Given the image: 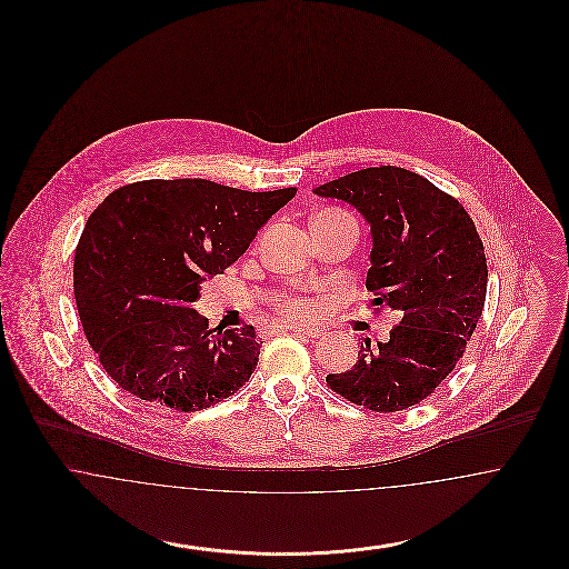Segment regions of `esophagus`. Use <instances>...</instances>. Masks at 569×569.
Masks as SVG:
<instances>
[{"label":"esophagus","mask_w":569,"mask_h":569,"mask_svg":"<svg viewBox=\"0 0 569 569\" xmlns=\"http://www.w3.org/2000/svg\"><path fill=\"white\" fill-rule=\"evenodd\" d=\"M290 330H295L298 335H305V337H311V339H320L325 335V330L316 328V326H290Z\"/></svg>","instance_id":"esophagus-1"}]
</instances>
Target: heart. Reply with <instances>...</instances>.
Here are the masks:
<instances>
[{"mask_svg":"<svg viewBox=\"0 0 569 569\" xmlns=\"http://www.w3.org/2000/svg\"><path fill=\"white\" fill-rule=\"evenodd\" d=\"M328 211H337V209H328ZM277 309L288 318H309L316 313V302L307 297H286L277 300Z\"/></svg>","mask_w":569,"mask_h":569,"instance_id":"b5f03b06","label":"heart"}]
</instances>
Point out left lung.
Segmentation results:
<instances>
[{"instance_id": "obj_1", "label": "left lung", "mask_w": 569, "mask_h": 569, "mask_svg": "<svg viewBox=\"0 0 569 569\" xmlns=\"http://www.w3.org/2000/svg\"><path fill=\"white\" fill-rule=\"evenodd\" d=\"M316 193L371 223V307L401 316L386 343L365 339L352 369L326 386L371 411L418 406L455 371L482 318L488 271L476 223L455 196L397 166L356 170Z\"/></svg>"}]
</instances>
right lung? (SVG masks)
<instances>
[{"instance_id":"add662e5","label":"right lung","mask_w":569,"mask_h":569,"mask_svg":"<svg viewBox=\"0 0 569 569\" xmlns=\"http://www.w3.org/2000/svg\"><path fill=\"white\" fill-rule=\"evenodd\" d=\"M295 193L149 179L98 204L74 253V298L89 346L121 390L198 411L243 388L262 343L253 326L213 335L191 302Z\"/></svg>"}]
</instances>
